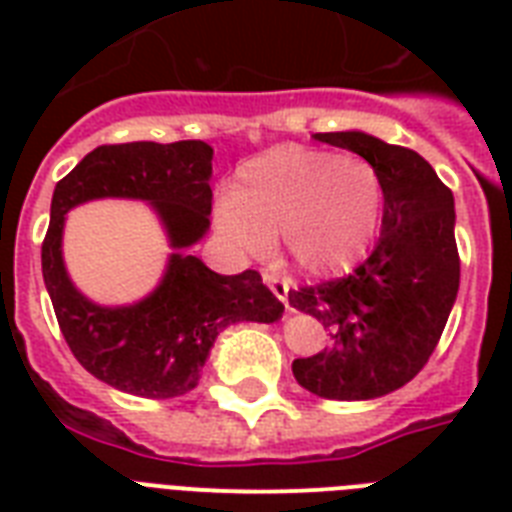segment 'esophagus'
<instances>
[{
  "instance_id": "1",
  "label": "esophagus",
  "mask_w": 512,
  "mask_h": 512,
  "mask_svg": "<svg viewBox=\"0 0 512 512\" xmlns=\"http://www.w3.org/2000/svg\"><path fill=\"white\" fill-rule=\"evenodd\" d=\"M263 281L268 284V287H271L273 295L279 297L281 303L289 308V281L284 279V276H279V273H273V271H263Z\"/></svg>"
}]
</instances>
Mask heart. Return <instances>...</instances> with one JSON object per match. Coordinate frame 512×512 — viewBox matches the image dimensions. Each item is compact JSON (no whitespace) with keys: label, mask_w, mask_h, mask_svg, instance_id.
Here are the masks:
<instances>
[{"label":"heart","mask_w":512,"mask_h":512,"mask_svg":"<svg viewBox=\"0 0 512 512\" xmlns=\"http://www.w3.org/2000/svg\"><path fill=\"white\" fill-rule=\"evenodd\" d=\"M382 201V177L364 156L281 146L241 164L215 220L239 252H263L276 233L300 271L332 276L372 247Z\"/></svg>","instance_id":"obj_1"}]
</instances>
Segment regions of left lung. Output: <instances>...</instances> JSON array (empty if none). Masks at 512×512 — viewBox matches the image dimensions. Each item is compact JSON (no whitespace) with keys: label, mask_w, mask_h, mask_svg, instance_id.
<instances>
[{"label":"left lung","mask_w":512,"mask_h":512,"mask_svg":"<svg viewBox=\"0 0 512 512\" xmlns=\"http://www.w3.org/2000/svg\"><path fill=\"white\" fill-rule=\"evenodd\" d=\"M348 148L382 177V233L356 271L289 292V305L327 329L329 345L295 358L305 390L332 401L393 393L433 356L460 289L454 196L417 151L366 132H319Z\"/></svg>","instance_id":"obj_1"}]
</instances>
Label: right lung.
Segmentation results:
<instances>
[{"mask_svg":"<svg viewBox=\"0 0 512 512\" xmlns=\"http://www.w3.org/2000/svg\"><path fill=\"white\" fill-rule=\"evenodd\" d=\"M212 148L204 140L98 146L52 193L42 244L44 287L76 361L132 396L177 398L196 388L209 348L236 321L273 324L284 305L260 273L220 276L188 247L207 233L212 212ZM148 200L176 252L160 287L140 304L106 309L87 301L62 265L65 212L92 198Z\"/></svg>","mask_w":512,"mask_h":512,"instance_id":"obj_1","label":"right lung"}]
</instances>
